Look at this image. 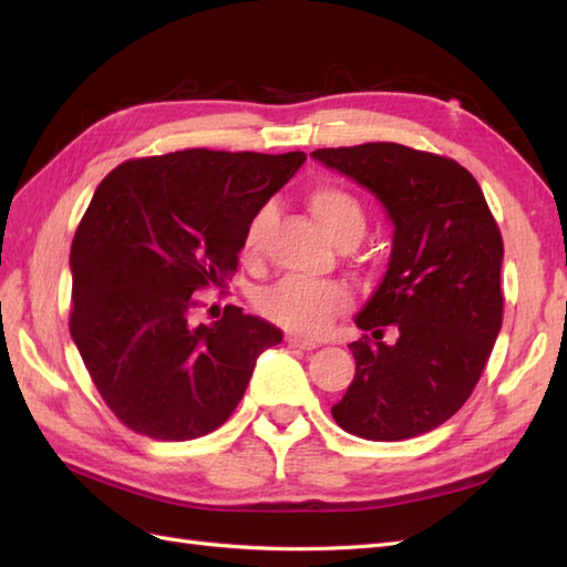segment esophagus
I'll return each instance as SVG.
<instances>
[{
  "label": "esophagus",
  "instance_id": "esophagus-1",
  "mask_svg": "<svg viewBox=\"0 0 567 567\" xmlns=\"http://www.w3.org/2000/svg\"><path fill=\"white\" fill-rule=\"evenodd\" d=\"M285 341L290 343L292 348H302V351H315V348H319V343H317V341L302 339V336H297V333H287V339H285Z\"/></svg>",
  "mask_w": 567,
  "mask_h": 567
}]
</instances>
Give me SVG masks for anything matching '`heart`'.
<instances>
[{"mask_svg":"<svg viewBox=\"0 0 567 567\" xmlns=\"http://www.w3.org/2000/svg\"><path fill=\"white\" fill-rule=\"evenodd\" d=\"M307 204L317 221L323 226L336 244H358L365 234L368 214L351 189L323 183L307 195ZM272 204H262L248 219L240 236V258L258 262L265 256V240L272 226ZM351 295L341 282H311L302 277H285L277 285L262 290L258 309L277 327L299 336H315L348 309Z\"/></svg>","mask_w":567,"mask_h":567,"instance_id":"b5f03b06","label":"heart"}]
</instances>
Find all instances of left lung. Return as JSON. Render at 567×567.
Instances as JSON below:
<instances>
[{"mask_svg": "<svg viewBox=\"0 0 567 567\" xmlns=\"http://www.w3.org/2000/svg\"><path fill=\"white\" fill-rule=\"evenodd\" d=\"M311 155L368 187L394 224L390 268L355 317L365 333L348 346L355 375L331 414L368 441L421 436L467 402L497 341L499 226L477 179L445 155L384 141Z\"/></svg>", "mask_w": 567, "mask_h": 567, "instance_id": "left-lung-1", "label": "left lung"}]
</instances>
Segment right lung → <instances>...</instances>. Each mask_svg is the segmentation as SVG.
Returning a JSON list of instances; mask_svg holds the SVG:
<instances>
[{"mask_svg":"<svg viewBox=\"0 0 567 567\" xmlns=\"http://www.w3.org/2000/svg\"><path fill=\"white\" fill-rule=\"evenodd\" d=\"M302 151L187 148L106 175L72 238L70 336L116 419L155 441L207 436L234 414L282 331L228 305L189 321L197 295L238 268L240 236Z\"/></svg>","mask_w":567,"mask_h":567,"instance_id":"obj_1","label":"right lung"}]
</instances>
